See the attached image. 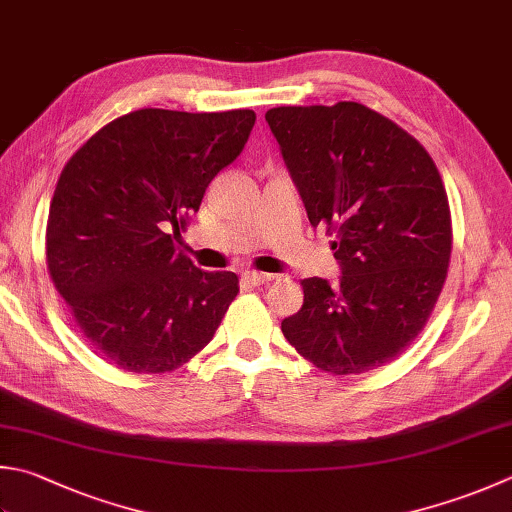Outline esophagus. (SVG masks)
Returning a JSON list of instances; mask_svg holds the SVG:
<instances>
[{
    "mask_svg": "<svg viewBox=\"0 0 512 512\" xmlns=\"http://www.w3.org/2000/svg\"><path fill=\"white\" fill-rule=\"evenodd\" d=\"M272 274H263V272H245L243 274V281L247 283V285H265V283H269L272 281Z\"/></svg>",
    "mask_w": 512,
    "mask_h": 512,
    "instance_id": "1",
    "label": "esophagus"
}]
</instances>
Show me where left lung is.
Returning <instances> with one entry per match:
<instances>
[{"instance_id": "left-lung-1", "label": "left lung", "mask_w": 512, "mask_h": 512, "mask_svg": "<svg viewBox=\"0 0 512 512\" xmlns=\"http://www.w3.org/2000/svg\"><path fill=\"white\" fill-rule=\"evenodd\" d=\"M312 227L332 236L343 276L305 278L303 307L281 330L334 376L397 359L417 339L446 283L448 194L430 153L359 102L265 113Z\"/></svg>"}]
</instances>
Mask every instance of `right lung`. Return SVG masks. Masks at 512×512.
I'll return each instance as SVG.
<instances>
[{"instance_id":"obj_1","label":"right lung","mask_w":512,"mask_h":512,"mask_svg":"<svg viewBox=\"0 0 512 512\" xmlns=\"http://www.w3.org/2000/svg\"><path fill=\"white\" fill-rule=\"evenodd\" d=\"M254 122L249 109L131 111L64 165L48 209V274L84 339L115 368L173 372L214 339L238 276L202 272L176 238Z\"/></svg>"}]
</instances>
